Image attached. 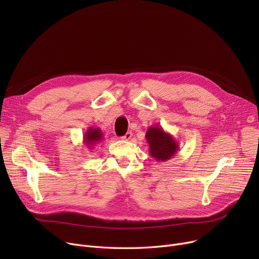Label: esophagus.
<instances>
[{
	"label": "esophagus",
	"instance_id": "34e87169",
	"mask_svg": "<svg viewBox=\"0 0 259 259\" xmlns=\"http://www.w3.org/2000/svg\"><path fill=\"white\" fill-rule=\"evenodd\" d=\"M132 137H133V134H132V132H127L124 137L121 138V140H124V141H130L131 139H132Z\"/></svg>",
	"mask_w": 259,
	"mask_h": 259
}]
</instances>
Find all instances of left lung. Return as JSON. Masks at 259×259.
<instances>
[{
    "label": "left lung",
    "mask_w": 259,
    "mask_h": 259,
    "mask_svg": "<svg viewBox=\"0 0 259 259\" xmlns=\"http://www.w3.org/2000/svg\"><path fill=\"white\" fill-rule=\"evenodd\" d=\"M149 145V153L157 161H166L172 158L180 150L179 142L161 127L151 126L146 132Z\"/></svg>",
    "instance_id": "1"
}]
</instances>
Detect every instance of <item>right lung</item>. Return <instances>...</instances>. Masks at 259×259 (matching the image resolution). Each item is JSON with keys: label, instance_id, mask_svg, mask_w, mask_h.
Returning <instances> with one entry per match:
<instances>
[{"label": "right lung", "instance_id": "add662e5", "mask_svg": "<svg viewBox=\"0 0 259 259\" xmlns=\"http://www.w3.org/2000/svg\"><path fill=\"white\" fill-rule=\"evenodd\" d=\"M103 140H104V137H103L102 130L100 128H92V127H90V128H88V130L84 134L83 142H84L85 146L88 149H92L93 146L99 144Z\"/></svg>", "mask_w": 259, "mask_h": 259}]
</instances>
